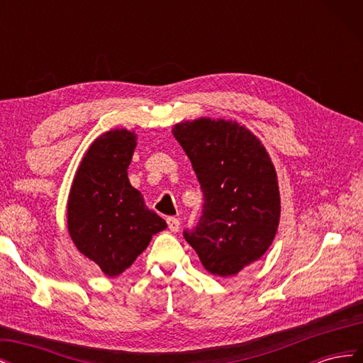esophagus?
<instances>
[{"mask_svg": "<svg viewBox=\"0 0 363 363\" xmlns=\"http://www.w3.org/2000/svg\"><path fill=\"white\" fill-rule=\"evenodd\" d=\"M167 223H168V228L171 230L172 233H177L180 230V219L179 218L169 216V218H167Z\"/></svg>", "mask_w": 363, "mask_h": 363, "instance_id": "obj_1", "label": "esophagus"}]
</instances>
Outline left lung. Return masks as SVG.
I'll use <instances>...</instances> for the list:
<instances>
[{
	"label": "left lung",
	"mask_w": 363,
	"mask_h": 363,
	"mask_svg": "<svg viewBox=\"0 0 363 363\" xmlns=\"http://www.w3.org/2000/svg\"><path fill=\"white\" fill-rule=\"evenodd\" d=\"M172 131L192 163L204 200L199 224L183 236L208 272L235 276L259 260L276 236V169L256 136L232 121L200 118Z\"/></svg>",
	"instance_id": "1"
}]
</instances>
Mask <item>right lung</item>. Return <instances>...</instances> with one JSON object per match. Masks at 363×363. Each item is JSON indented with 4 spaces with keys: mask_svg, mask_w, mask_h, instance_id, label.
I'll use <instances>...</instances> for the list:
<instances>
[{
    "mask_svg": "<svg viewBox=\"0 0 363 363\" xmlns=\"http://www.w3.org/2000/svg\"><path fill=\"white\" fill-rule=\"evenodd\" d=\"M135 147L136 136L127 130L101 135L84 155L69 194L68 228L74 244L108 277L124 272L152 235L167 228L128 182Z\"/></svg>",
    "mask_w": 363,
    "mask_h": 363,
    "instance_id": "obj_1",
    "label": "right lung"
}]
</instances>
